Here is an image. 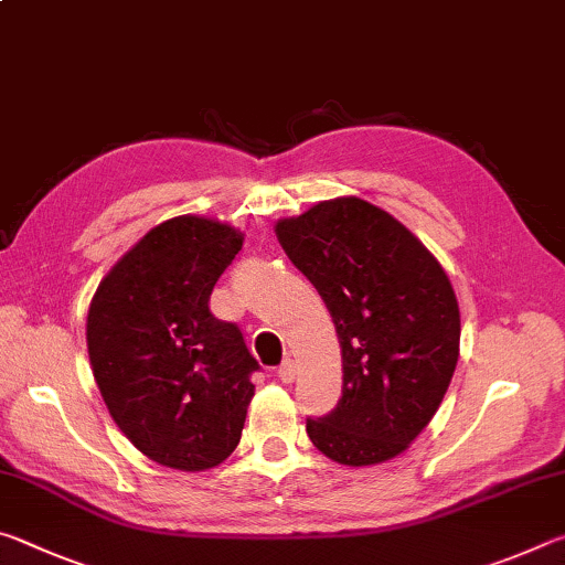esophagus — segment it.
<instances>
[{"instance_id":"obj_1","label":"esophagus","mask_w":565,"mask_h":565,"mask_svg":"<svg viewBox=\"0 0 565 565\" xmlns=\"http://www.w3.org/2000/svg\"><path fill=\"white\" fill-rule=\"evenodd\" d=\"M276 374H279V379L284 381V384H294V379H296V366H294V361L289 359V361H284L281 366H279V371H276Z\"/></svg>"}]
</instances>
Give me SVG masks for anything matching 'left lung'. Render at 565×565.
<instances>
[{
  "label": "left lung",
  "instance_id": "left-lung-1",
  "mask_svg": "<svg viewBox=\"0 0 565 565\" xmlns=\"http://www.w3.org/2000/svg\"><path fill=\"white\" fill-rule=\"evenodd\" d=\"M286 256L321 294L341 343L343 386L306 434L343 466L404 454L451 384L461 313L436 256L384 209L329 199L281 218Z\"/></svg>",
  "mask_w": 565,
  "mask_h": 565
}]
</instances>
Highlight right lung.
I'll return each instance as SVG.
<instances>
[{
  "instance_id": "right-lung-1",
  "label": "right lung",
  "mask_w": 565,
  "mask_h": 565,
  "mask_svg": "<svg viewBox=\"0 0 565 565\" xmlns=\"http://www.w3.org/2000/svg\"><path fill=\"white\" fill-rule=\"evenodd\" d=\"M242 244L234 226L174 216L139 238L92 299L87 347L104 404L161 466L214 468L242 438L259 363L236 323L209 309Z\"/></svg>"
}]
</instances>
